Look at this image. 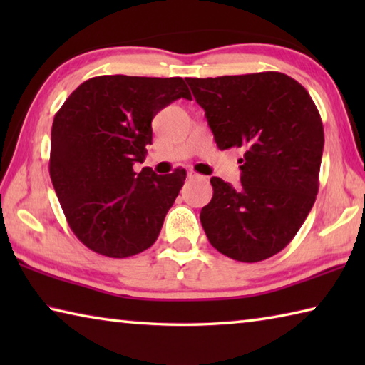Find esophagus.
<instances>
[{"label": "esophagus", "instance_id": "1", "mask_svg": "<svg viewBox=\"0 0 365 365\" xmlns=\"http://www.w3.org/2000/svg\"><path fill=\"white\" fill-rule=\"evenodd\" d=\"M188 178H190V180H201V178H205V177L200 175V174H196V172H193V170H190L188 172Z\"/></svg>", "mask_w": 365, "mask_h": 365}]
</instances>
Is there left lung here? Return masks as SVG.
<instances>
[{"label": "left lung", "instance_id": "obj_1", "mask_svg": "<svg viewBox=\"0 0 365 365\" xmlns=\"http://www.w3.org/2000/svg\"><path fill=\"white\" fill-rule=\"evenodd\" d=\"M219 150L243 148L242 187L211 178L200 219L215 250L240 262L280 252L319 191L324 125L304 86L280 72L187 78Z\"/></svg>", "mask_w": 365, "mask_h": 365}]
</instances>
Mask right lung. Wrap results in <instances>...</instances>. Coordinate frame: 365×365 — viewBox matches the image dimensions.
Masks as SVG:
<instances>
[{
	"mask_svg": "<svg viewBox=\"0 0 365 365\" xmlns=\"http://www.w3.org/2000/svg\"><path fill=\"white\" fill-rule=\"evenodd\" d=\"M191 95L183 78L100 76L86 80L54 115L49 175L72 232L86 248L128 257L156 242L187 172L140 174L151 120Z\"/></svg>",
	"mask_w": 365,
	"mask_h": 365,
	"instance_id": "obj_1",
	"label": "right lung"
}]
</instances>
